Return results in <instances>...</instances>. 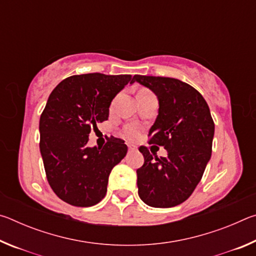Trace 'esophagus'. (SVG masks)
Here are the masks:
<instances>
[{"label":"esophagus","instance_id":"esophagus-1","mask_svg":"<svg viewBox=\"0 0 256 256\" xmlns=\"http://www.w3.org/2000/svg\"><path fill=\"white\" fill-rule=\"evenodd\" d=\"M128 151H136V146L134 144H128Z\"/></svg>","mask_w":256,"mask_h":256}]
</instances>
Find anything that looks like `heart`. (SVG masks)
<instances>
[{
    "label": "heart",
    "mask_w": 256,
    "mask_h": 256,
    "mask_svg": "<svg viewBox=\"0 0 256 256\" xmlns=\"http://www.w3.org/2000/svg\"><path fill=\"white\" fill-rule=\"evenodd\" d=\"M148 92V90H141L140 92ZM138 134V126L136 124H128L124 128V136H126L128 140H133L136 138Z\"/></svg>",
    "instance_id": "b5f03b06"
}]
</instances>
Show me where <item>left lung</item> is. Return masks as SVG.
I'll return each mask as SVG.
<instances>
[{"instance_id":"left-lung-1","label":"left lung","mask_w":256,"mask_h":256,"mask_svg":"<svg viewBox=\"0 0 256 256\" xmlns=\"http://www.w3.org/2000/svg\"><path fill=\"white\" fill-rule=\"evenodd\" d=\"M134 82L158 98V116L149 131L150 144L162 146L167 157L138 150L144 164L136 170L138 193L146 204L170 208L188 200L211 158L214 123L202 94L172 78L134 76Z\"/></svg>"}]
</instances>
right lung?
Masks as SVG:
<instances>
[{
	"label": "right lung",
	"instance_id": "obj_1",
	"mask_svg": "<svg viewBox=\"0 0 256 256\" xmlns=\"http://www.w3.org/2000/svg\"><path fill=\"white\" fill-rule=\"evenodd\" d=\"M130 74L72 76L56 86L40 120V154L52 190L76 206H92L106 196L108 177L128 152L124 140L88 146L89 133L108 120L110 106Z\"/></svg>",
	"mask_w": 256,
	"mask_h": 256
}]
</instances>
